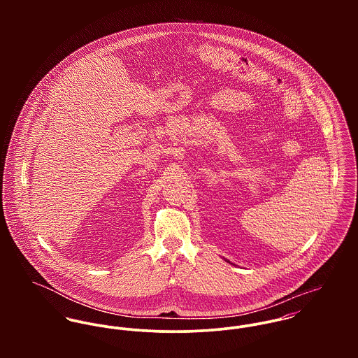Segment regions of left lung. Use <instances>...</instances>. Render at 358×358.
Returning <instances> with one entry per match:
<instances>
[{
  "mask_svg": "<svg viewBox=\"0 0 358 358\" xmlns=\"http://www.w3.org/2000/svg\"><path fill=\"white\" fill-rule=\"evenodd\" d=\"M227 262H229V263H231V262H230V260H227ZM231 264H234V263H231Z\"/></svg>",
  "mask_w": 358,
  "mask_h": 358,
  "instance_id": "left-lung-1",
  "label": "left lung"
}]
</instances>
